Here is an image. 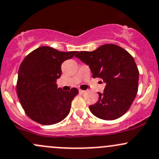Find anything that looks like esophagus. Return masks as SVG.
<instances>
[{
  "label": "esophagus",
  "mask_w": 159,
  "mask_h": 159,
  "mask_svg": "<svg viewBox=\"0 0 159 159\" xmlns=\"http://www.w3.org/2000/svg\"><path fill=\"white\" fill-rule=\"evenodd\" d=\"M79 92H80V93H81V94H84L85 93H86V91H85V90H82V89H80V90H79Z\"/></svg>",
  "instance_id": "34e87169"
}]
</instances>
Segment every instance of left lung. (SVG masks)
<instances>
[{
    "mask_svg": "<svg viewBox=\"0 0 159 159\" xmlns=\"http://www.w3.org/2000/svg\"><path fill=\"white\" fill-rule=\"evenodd\" d=\"M89 66L94 78L106 84L98 93V102L89 106L93 115L106 120H115L129 110L138 91L139 70L134 57L114 44L100 46L93 52H80L76 55Z\"/></svg>",
    "mask_w": 159,
    "mask_h": 159,
    "instance_id": "left-lung-1",
    "label": "left lung"
}]
</instances>
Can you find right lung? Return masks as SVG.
I'll use <instances>...</instances> for the list:
<instances>
[{"label":"right lung","instance_id":"1","mask_svg":"<svg viewBox=\"0 0 159 159\" xmlns=\"http://www.w3.org/2000/svg\"><path fill=\"white\" fill-rule=\"evenodd\" d=\"M77 52H59L48 46L29 54L18 71L16 92L29 117L39 124L52 125L64 120L70 111L71 102L79 93L77 89L64 91L57 88L61 64Z\"/></svg>","mask_w":159,"mask_h":159}]
</instances>
